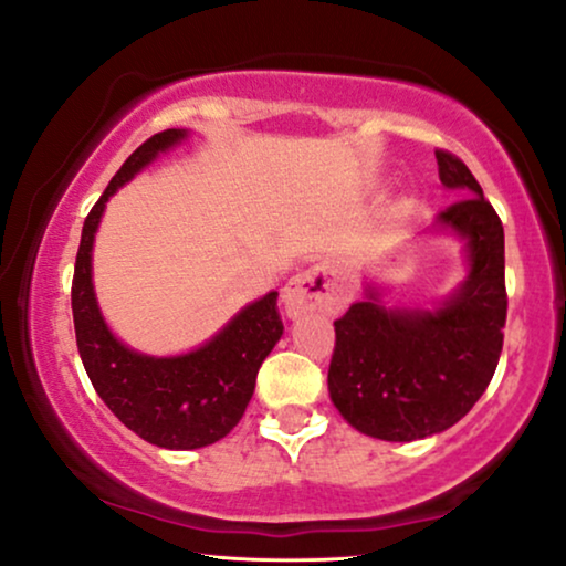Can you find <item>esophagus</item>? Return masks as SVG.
Listing matches in <instances>:
<instances>
[{
    "mask_svg": "<svg viewBox=\"0 0 566 566\" xmlns=\"http://www.w3.org/2000/svg\"><path fill=\"white\" fill-rule=\"evenodd\" d=\"M346 303H349V290L331 263H318V266L300 271L284 287V307L292 318L307 311L336 313Z\"/></svg>",
    "mask_w": 566,
    "mask_h": 566,
    "instance_id": "34e87169",
    "label": "esophagus"
}]
</instances>
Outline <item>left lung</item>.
Segmentation results:
<instances>
[{"instance_id": "left-lung-1", "label": "left lung", "mask_w": 566, "mask_h": 566, "mask_svg": "<svg viewBox=\"0 0 566 566\" xmlns=\"http://www.w3.org/2000/svg\"><path fill=\"white\" fill-rule=\"evenodd\" d=\"M442 186L461 196L437 214L469 248V279L437 311H390L378 292L334 321L331 401L361 434L411 442L453 427L484 394L502 354L504 230L461 157L434 149Z\"/></svg>"}]
</instances>
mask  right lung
<instances>
[{
    "mask_svg": "<svg viewBox=\"0 0 566 566\" xmlns=\"http://www.w3.org/2000/svg\"><path fill=\"white\" fill-rule=\"evenodd\" d=\"M186 137L168 129L134 149L111 178L82 224V240L72 279V315L77 349L95 394L120 424L142 440L168 450L212 446L230 434L251 401L261 361L282 336L276 292L240 311L212 342L180 357H147L132 352L105 326L93 292V240L105 201L126 180Z\"/></svg>",
    "mask_w": 566,
    "mask_h": 566,
    "instance_id": "right-lung-1",
    "label": "right lung"
}]
</instances>
